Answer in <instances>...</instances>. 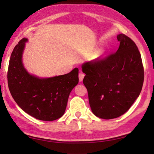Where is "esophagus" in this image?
Returning <instances> with one entry per match:
<instances>
[{"label":"esophagus","mask_w":154,"mask_h":154,"mask_svg":"<svg viewBox=\"0 0 154 154\" xmlns=\"http://www.w3.org/2000/svg\"><path fill=\"white\" fill-rule=\"evenodd\" d=\"M84 77H85V74L83 73H82V72L79 73V80L80 82H81V81H83Z\"/></svg>","instance_id":"34e87169"}]
</instances>
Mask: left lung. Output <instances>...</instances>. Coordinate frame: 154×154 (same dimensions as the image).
I'll return each mask as SVG.
<instances>
[{
    "instance_id": "1",
    "label": "left lung",
    "mask_w": 154,
    "mask_h": 154,
    "mask_svg": "<svg viewBox=\"0 0 154 154\" xmlns=\"http://www.w3.org/2000/svg\"><path fill=\"white\" fill-rule=\"evenodd\" d=\"M117 39L120 46L116 52L82 65L92 112L106 120L128 110L140 95L144 79L141 55L134 42L124 34Z\"/></svg>"
}]
</instances>
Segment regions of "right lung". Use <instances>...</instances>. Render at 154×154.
Returning a JSON list of instances; mask_svg holds the SVG:
<instances>
[{
  "instance_id": "add662e5",
  "label": "right lung",
  "mask_w": 154,
  "mask_h": 154,
  "mask_svg": "<svg viewBox=\"0 0 154 154\" xmlns=\"http://www.w3.org/2000/svg\"><path fill=\"white\" fill-rule=\"evenodd\" d=\"M27 39L20 40L10 58L7 73L10 92L18 105L36 119L52 121L63 115L71 90L79 83V69L54 77L40 79L29 74L22 55Z\"/></svg>"
}]
</instances>
